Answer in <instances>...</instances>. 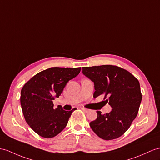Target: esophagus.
Here are the masks:
<instances>
[{"mask_svg": "<svg viewBox=\"0 0 160 160\" xmlns=\"http://www.w3.org/2000/svg\"><path fill=\"white\" fill-rule=\"evenodd\" d=\"M81 109L83 111H84V112H88L89 111V109H88V108H84V107H81Z\"/></svg>", "mask_w": 160, "mask_h": 160, "instance_id": "1", "label": "esophagus"}]
</instances>
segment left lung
<instances>
[{
  "label": "left lung",
  "instance_id": "left-lung-1",
  "mask_svg": "<svg viewBox=\"0 0 160 160\" xmlns=\"http://www.w3.org/2000/svg\"><path fill=\"white\" fill-rule=\"evenodd\" d=\"M82 72L94 83L93 98L104 95V100L112 108L110 112L97 111V119L89 123L92 130L104 140L120 137L137 116L142 93L138 80L118 66L102 65L83 67Z\"/></svg>",
  "mask_w": 160,
  "mask_h": 160
}]
</instances>
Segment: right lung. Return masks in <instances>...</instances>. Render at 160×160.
I'll return each instance as SVG.
<instances>
[{
	"label": "right lung",
	"instance_id": "obj_1",
	"mask_svg": "<svg viewBox=\"0 0 160 160\" xmlns=\"http://www.w3.org/2000/svg\"><path fill=\"white\" fill-rule=\"evenodd\" d=\"M79 68L52 67L37 73L21 90L20 102L26 123L37 134L53 138L67 126L72 112L61 106L54 108L53 100L59 98L68 81L77 77Z\"/></svg>",
	"mask_w": 160,
	"mask_h": 160
}]
</instances>
